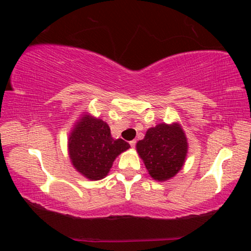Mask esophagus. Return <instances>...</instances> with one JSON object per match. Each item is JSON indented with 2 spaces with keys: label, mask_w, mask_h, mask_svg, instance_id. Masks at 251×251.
<instances>
[{
  "label": "esophagus",
  "mask_w": 251,
  "mask_h": 251,
  "mask_svg": "<svg viewBox=\"0 0 251 251\" xmlns=\"http://www.w3.org/2000/svg\"><path fill=\"white\" fill-rule=\"evenodd\" d=\"M129 144H130V147H132V148H135V145H136V141H135V140H134V141H130V142H129Z\"/></svg>",
  "instance_id": "obj_1"
}]
</instances>
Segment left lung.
I'll use <instances>...</instances> for the list:
<instances>
[{
    "mask_svg": "<svg viewBox=\"0 0 251 251\" xmlns=\"http://www.w3.org/2000/svg\"><path fill=\"white\" fill-rule=\"evenodd\" d=\"M138 155L154 180L166 181L175 177L185 163L188 143L178 123L158 124L148 129L136 144Z\"/></svg>",
    "mask_w": 251,
    "mask_h": 251,
    "instance_id": "obj_1",
    "label": "left lung"
}]
</instances>
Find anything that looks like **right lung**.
<instances>
[{"mask_svg": "<svg viewBox=\"0 0 251 251\" xmlns=\"http://www.w3.org/2000/svg\"><path fill=\"white\" fill-rule=\"evenodd\" d=\"M127 149V142L111 137L106 122L90 115L81 117L69 137V154L73 167L90 180L106 177L115 159Z\"/></svg>", "mask_w": 251, "mask_h": 251, "instance_id": "add662e5", "label": "right lung"}]
</instances>
